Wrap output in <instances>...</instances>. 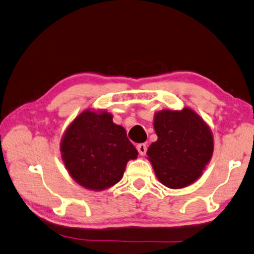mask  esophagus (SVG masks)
I'll list each match as a JSON object with an SVG mask.
<instances>
[{
	"label": "esophagus",
	"instance_id": "1",
	"mask_svg": "<svg viewBox=\"0 0 254 254\" xmlns=\"http://www.w3.org/2000/svg\"><path fill=\"white\" fill-rule=\"evenodd\" d=\"M137 150H138V152H139L140 156H145L146 151H147V146L145 145V143H138Z\"/></svg>",
	"mask_w": 254,
	"mask_h": 254
}]
</instances>
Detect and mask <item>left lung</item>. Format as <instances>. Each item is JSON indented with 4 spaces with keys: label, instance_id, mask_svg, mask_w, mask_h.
<instances>
[{
    "label": "left lung",
    "instance_id": "8db88e82",
    "mask_svg": "<svg viewBox=\"0 0 254 254\" xmlns=\"http://www.w3.org/2000/svg\"><path fill=\"white\" fill-rule=\"evenodd\" d=\"M154 128L158 139L148 148L147 156L158 180L170 189L193 184L213 154L211 129L189 107L157 112Z\"/></svg>",
    "mask_w": 254,
    "mask_h": 254
}]
</instances>
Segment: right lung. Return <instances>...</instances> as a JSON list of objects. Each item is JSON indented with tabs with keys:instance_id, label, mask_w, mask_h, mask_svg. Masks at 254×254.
<instances>
[{
	"instance_id": "right-lung-1",
	"label": "right lung",
	"mask_w": 254,
	"mask_h": 254,
	"mask_svg": "<svg viewBox=\"0 0 254 254\" xmlns=\"http://www.w3.org/2000/svg\"><path fill=\"white\" fill-rule=\"evenodd\" d=\"M61 154L76 183L102 191L121 181L128 160L136 159L138 151L111 113L86 109L66 129Z\"/></svg>"
}]
</instances>
